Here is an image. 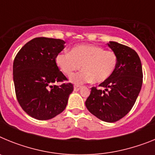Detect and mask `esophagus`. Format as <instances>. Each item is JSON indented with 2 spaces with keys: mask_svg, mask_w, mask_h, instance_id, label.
<instances>
[{
  "mask_svg": "<svg viewBox=\"0 0 155 155\" xmlns=\"http://www.w3.org/2000/svg\"><path fill=\"white\" fill-rule=\"evenodd\" d=\"M81 86H79V85H74V90L75 91H79V90L81 89Z\"/></svg>",
  "mask_w": 155,
  "mask_h": 155,
  "instance_id": "34e87169",
  "label": "esophagus"
}]
</instances>
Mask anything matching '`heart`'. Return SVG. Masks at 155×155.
I'll list each match as a JSON object with an SVG mask.
<instances>
[{
	"instance_id": "b5f03b06",
	"label": "heart",
	"mask_w": 155,
	"mask_h": 155,
	"mask_svg": "<svg viewBox=\"0 0 155 155\" xmlns=\"http://www.w3.org/2000/svg\"><path fill=\"white\" fill-rule=\"evenodd\" d=\"M56 63L67 76H71L81 66L83 71L71 78L74 84H84L91 81L94 83H102L115 72L118 57L116 53L105 50L101 46L78 45L72 48L71 52L59 53L56 57Z\"/></svg>"
}]
</instances>
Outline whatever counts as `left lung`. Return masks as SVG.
I'll return each instance as SVG.
<instances>
[{"instance_id":"1","label":"left lung","mask_w":155,"mask_h":155,"mask_svg":"<svg viewBox=\"0 0 155 155\" xmlns=\"http://www.w3.org/2000/svg\"><path fill=\"white\" fill-rule=\"evenodd\" d=\"M108 46L118 57V64L113 74L98 87L91 88L85 102L87 110L102 121L114 123L131 110L143 83L141 61L132 48L116 42Z\"/></svg>"}]
</instances>
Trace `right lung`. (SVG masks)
I'll return each mask as SVG.
<instances>
[{
  "label": "right lung",
  "instance_id": "obj_1",
  "mask_svg": "<svg viewBox=\"0 0 155 155\" xmlns=\"http://www.w3.org/2000/svg\"><path fill=\"white\" fill-rule=\"evenodd\" d=\"M59 39L38 37L22 46L15 57L13 80L16 98L23 110L39 120L55 117L65 109L74 90L60 71L56 57L64 48ZM61 82V86L55 84Z\"/></svg>",
  "mask_w": 155,
  "mask_h": 155
}]
</instances>
